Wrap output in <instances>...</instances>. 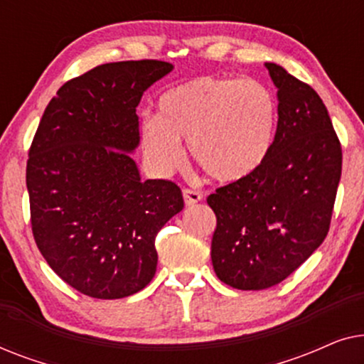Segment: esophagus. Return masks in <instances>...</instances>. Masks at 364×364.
Segmentation results:
<instances>
[{
	"label": "esophagus",
	"instance_id": "1",
	"mask_svg": "<svg viewBox=\"0 0 364 364\" xmlns=\"http://www.w3.org/2000/svg\"><path fill=\"white\" fill-rule=\"evenodd\" d=\"M203 198V193L198 191H193V188H183V200H186V205H196L197 202H200Z\"/></svg>",
	"mask_w": 364,
	"mask_h": 364
}]
</instances>
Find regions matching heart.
<instances>
[{
    "instance_id": "b5f03b06",
    "label": "heart",
    "mask_w": 364,
    "mask_h": 364,
    "mask_svg": "<svg viewBox=\"0 0 364 364\" xmlns=\"http://www.w3.org/2000/svg\"><path fill=\"white\" fill-rule=\"evenodd\" d=\"M277 107L272 92L255 79L200 76L168 89L157 117L144 116L139 139L154 171L182 166L181 141L208 177L233 182L265 161L273 142Z\"/></svg>"
}]
</instances>
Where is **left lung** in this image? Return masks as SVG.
I'll return each instance as SVG.
<instances>
[{
  "label": "left lung",
  "instance_id": "left-lung-1",
  "mask_svg": "<svg viewBox=\"0 0 364 364\" xmlns=\"http://www.w3.org/2000/svg\"><path fill=\"white\" fill-rule=\"evenodd\" d=\"M278 124L265 161L207 197L215 213L212 263L237 290H265L291 275L328 235L341 177V144L321 97L278 64Z\"/></svg>",
  "mask_w": 364,
  "mask_h": 364
}]
</instances>
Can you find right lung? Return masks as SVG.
<instances>
[{
  "instance_id": "obj_1",
  "label": "right lung",
  "mask_w": 364,
  "mask_h": 364,
  "mask_svg": "<svg viewBox=\"0 0 364 364\" xmlns=\"http://www.w3.org/2000/svg\"><path fill=\"white\" fill-rule=\"evenodd\" d=\"M172 71L157 59L107 63L59 87L29 147L26 186L34 242L82 295L116 300L156 275V237L183 208L171 181H141L136 107Z\"/></svg>"
}]
</instances>
